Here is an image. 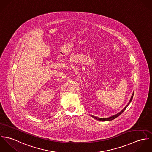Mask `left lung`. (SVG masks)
<instances>
[{
  "instance_id": "1",
  "label": "left lung",
  "mask_w": 152,
  "mask_h": 152,
  "mask_svg": "<svg viewBox=\"0 0 152 152\" xmlns=\"http://www.w3.org/2000/svg\"><path fill=\"white\" fill-rule=\"evenodd\" d=\"M133 95H134V93H133V94H132V96H131L130 101H129V102L128 104V105H127L120 112L116 113V115H113V116H110V117H109V118H98V117H96V116H92V115H91V116L93 117V118H94V119H97V120H98V121H112V120H113V119L116 118L118 116H119L120 115H121V114L124 112V110L128 107V106L130 104V102H131L132 100Z\"/></svg>"
}]
</instances>
